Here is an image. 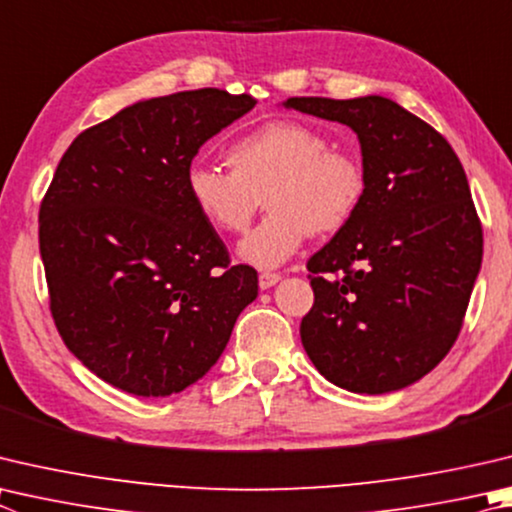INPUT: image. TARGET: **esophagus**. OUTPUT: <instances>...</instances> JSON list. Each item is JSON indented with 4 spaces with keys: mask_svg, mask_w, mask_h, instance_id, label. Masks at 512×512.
<instances>
[{
    "mask_svg": "<svg viewBox=\"0 0 512 512\" xmlns=\"http://www.w3.org/2000/svg\"><path fill=\"white\" fill-rule=\"evenodd\" d=\"M280 280H282L280 273H262V275H259V288H262V291H266V288L275 286Z\"/></svg>",
    "mask_w": 512,
    "mask_h": 512,
    "instance_id": "esophagus-1",
    "label": "esophagus"
}]
</instances>
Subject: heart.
<instances>
[{
  "label": "heart",
  "mask_w": 512,
  "mask_h": 512,
  "mask_svg": "<svg viewBox=\"0 0 512 512\" xmlns=\"http://www.w3.org/2000/svg\"><path fill=\"white\" fill-rule=\"evenodd\" d=\"M230 172L194 163L185 190L194 210L217 232H241L264 197L268 215L239 241L241 262L277 268L304 239L345 228L367 190L351 154L329 150L327 136L295 120H273L228 147Z\"/></svg>",
  "instance_id": "heart-1"
}]
</instances>
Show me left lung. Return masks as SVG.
<instances>
[{
    "mask_svg": "<svg viewBox=\"0 0 512 512\" xmlns=\"http://www.w3.org/2000/svg\"><path fill=\"white\" fill-rule=\"evenodd\" d=\"M286 109L351 127L367 190L309 268L300 324L320 374L353 394H387L448 356L479 275L483 232L450 143L383 96L288 98Z\"/></svg>",
    "mask_w": 512,
    "mask_h": 512,
    "instance_id": "1",
    "label": "left lung"
}]
</instances>
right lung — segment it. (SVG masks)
Segmentation results:
<instances>
[{
	"instance_id": "right-lung-1",
	"label": "right lung",
	"mask_w": 512,
	"mask_h": 512,
	"mask_svg": "<svg viewBox=\"0 0 512 512\" xmlns=\"http://www.w3.org/2000/svg\"><path fill=\"white\" fill-rule=\"evenodd\" d=\"M221 89L141 100L82 132L40 206L51 315L67 349L134 396L183 392L224 353L257 271L194 210L199 147L255 107Z\"/></svg>"
}]
</instances>
